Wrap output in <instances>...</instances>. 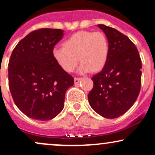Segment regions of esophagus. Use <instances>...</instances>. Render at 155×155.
<instances>
[{
  "mask_svg": "<svg viewBox=\"0 0 155 155\" xmlns=\"http://www.w3.org/2000/svg\"><path fill=\"white\" fill-rule=\"evenodd\" d=\"M81 78H77V77L74 78V82H75V84H78L80 81H81Z\"/></svg>",
  "mask_w": 155,
  "mask_h": 155,
  "instance_id": "1",
  "label": "esophagus"
}]
</instances>
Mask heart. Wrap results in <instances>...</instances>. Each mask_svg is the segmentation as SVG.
I'll use <instances>...</instances> for the list:
<instances>
[{
    "label": "heart",
    "mask_w": 155,
    "mask_h": 155,
    "mask_svg": "<svg viewBox=\"0 0 155 155\" xmlns=\"http://www.w3.org/2000/svg\"><path fill=\"white\" fill-rule=\"evenodd\" d=\"M53 57L65 71L71 73L81 64L79 72H97L106 64L109 54L108 39L101 31H79L64 41L63 47H54Z\"/></svg>",
    "instance_id": "obj_1"
}]
</instances>
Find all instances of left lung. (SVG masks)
Masks as SVG:
<instances>
[{"label": "left lung", "instance_id": "obj_1", "mask_svg": "<svg viewBox=\"0 0 155 155\" xmlns=\"http://www.w3.org/2000/svg\"><path fill=\"white\" fill-rule=\"evenodd\" d=\"M97 26L107 37L109 54L103 70L92 78L89 104L101 116L114 119L128 111L139 95L141 60L128 37L111 27Z\"/></svg>", "mask_w": 155, "mask_h": 155}]
</instances>
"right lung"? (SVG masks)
<instances>
[{
  "instance_id": "right-lung-1",
  "label": "right lung",
  "mask_w": 155,
  "mask_h": 155,
  "mask_svg": "<svg viewBox=\"0 0 155 155\" xmlns=\"http://www.w3.org/2000/svg\"><path fill=\"white\" fill-rule=\"evenodd\" d=\"M63 30L41 28L17 44L8 63V86L16 106L32 119L48 121L64 107L65 92L74 80L53 57Z\"/></svg>"
}]
</instances>
